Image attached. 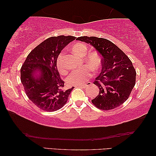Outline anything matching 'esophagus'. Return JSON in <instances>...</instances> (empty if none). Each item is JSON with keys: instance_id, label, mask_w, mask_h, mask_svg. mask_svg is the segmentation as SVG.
<instances>
[{"instance_id": "34e87169", "label": "esophagus", "mask_w": 156, "mask_h": 156, "mask_svg": "<svg viewBox=\"0 0 156 156\" xmlns=\"http://www.w3.org/2000/svg\"><path fill=\"white\" fill-rule=\"evenodd\" d=\"M92 84V83H90V82H88L87 84H86V85H82V86H80L81 88H86L88 87V86H90Z\"/></svg>"}]
</instances>
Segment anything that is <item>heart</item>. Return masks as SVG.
Returning <instances> with one entry per match:
<instances>
[{
  "label": "heart",
  "mask_w": 156,
  "mask_h": 156,
  "mask_svg": "<svg viewBox=\"0 0 156 156\" xmlns=\"http://www.w3.org/2000/svg\"><path fill=\"white\" fill-rule=\"evenodd\" d=\"M73 52L80 57H83V62L87 65L78 70L73 71L66 79V82L71 86H82L85 84L91 76V69L93 71L98 70L101 66V58L97 51H90L86 53L87 45L83 43L77 42L71 46ZM64 52H61L57 59V67L61 74L66 73V66L63 63Z\"/></svg>",
  "instance_id": "heart-1"
}]
</instances>
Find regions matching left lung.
Returning <instances> with one entry per match:
<instances>
[{
  "label": "left lung",
  "instance_id": "1",
  "mask_svg": "<svg viewBox=\"0 0 156 156\" xmlns=\"http://www.w3.org/2000/svg\"><path fill=\"white\" fill-rule=\"evenodd\" d=\"M76 40L90 43L102 58L101 72L93 82L99 89V95L92 103L104 111L121 106L128 99L136 84V71L131 61L108 39L80 37Z\"/></svg>",
  "mask_w": 156,
  "mask_h": 156
}]
</instances>
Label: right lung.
<instances>
[{"label":"right lung","mask_w":156,"mask_h":156,"mask_svg":"<svg viewBox=\"0 0 156 156\" xmlns=\"http://www.w3.org/2000/svg\"><path fill=\"white\" fill-rule=\"evenodd\" d=\"M75 39L73 36L52 37L33 49L20 68V81L30 101L45 111H57L65 105L74 87L64 88L57 59L61 51ZM39 71L38 78L35 73Z\"/></svg>","instance_id":"1"}]
</instances>
